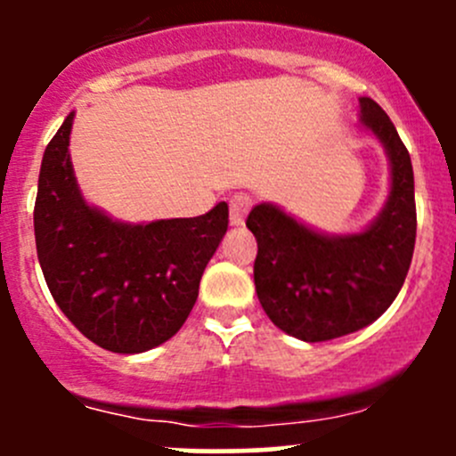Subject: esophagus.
<instances>
[{
    "instance_id": "34e87169",
    "label": "esophagus",
    "mask_w": 456,
    "mask_h": 456,
    "mask_svg": "<svg viewBox=\"0 0 456 456\" xmlns=\"http://www.w3.org/2000/svg\"><path fill=\"white\" fill-rule=\"evenodd\" d=\"M251 209V199L245 194H238L229 200V223L232 227H242L245 224L247 214Z\"/></svg>"
}]
</instances>
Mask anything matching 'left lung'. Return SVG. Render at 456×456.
Returning <instances> with one entry per match:
<instances>
[{
    "instance_id": "left-lung-1",
    "label": "left lung",
    "mask_w": 456,
    "mask_h": 456,
    "mask_svg": "<svg viewBox=\"0 0 456 456\" xmlns=\"http://www.w3.org/2000/svg\"><path fill=\"white\" fill-rule=\"evenodd\" d=\"M360 121L390 163L388 199L370 224L355 233H324L273 202H260L247 218L257 240V300L280 330L302 342H326L372 324L411 269L417 236L411 154L369 96L360 99Z\"/></svg>"
}]
</instances>
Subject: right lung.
Instances as JSON below:
<instances>
[{
    "label": "right lung",
    "mask_w": 456,
    "mask_h": 456,
    "mask_svg": "<svg viewBox=\"0 0 456 456\" xmlns=\"http://www.w3.org/2000/svg\"><path fill=\"white\" fill-rule=\"evenodd\" d=\"M70 112L44 151L35 240L59 309L96 346L123 355L167 342L199 297L207 262L227 233L229 207L196 218L121 223L87 205L72 169Z\"/></svg>",
    "instance_id": "right-lung-1"
}]
</instances>
